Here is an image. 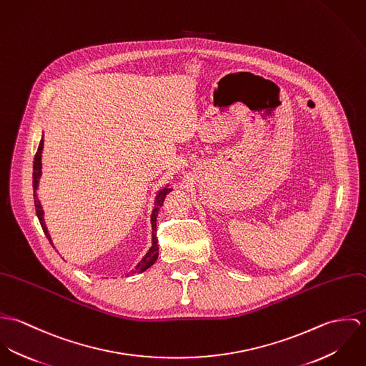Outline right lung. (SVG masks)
I'll use <instances>...</instances> for the list:
<instances>
[{"mask_svg": "<svg viewBox=\"0 0 366 366\" xmlns=\"http://www.w3.org/2000/svg\"><path fill=\"white\" fill-rule=\"evenodd\" d=\"M42 149H44V138L41 139V144L38 147V151L35 154V159H34V200H35V209H36V215L39 218V222L42 225V229L45 232V235L48 237L49 242L52 244V239H51V235L48 232V228L45 225V219H44V209L41 206V202L36 196V189H38V183H39V179H41V173H42V162H41V157H42ZM173 189H169V187H164L162 189L157 196V203H155V209L152 211V215H151V222H152V247L151 249L148 251V254L142 258V261L139 262L135 267L134 272H144L147 270L148 267H151L157 259V251H159V245H157V217L159 209L162 207L163 202H164V197L166 194H169ZM53 245V244H52ZM54 248V247H53Z\"/></svg>", "mask_w": 366, "mask_h": 366, "instance_id": "right-lung-1", "label": "right lung"}]
</instances>
